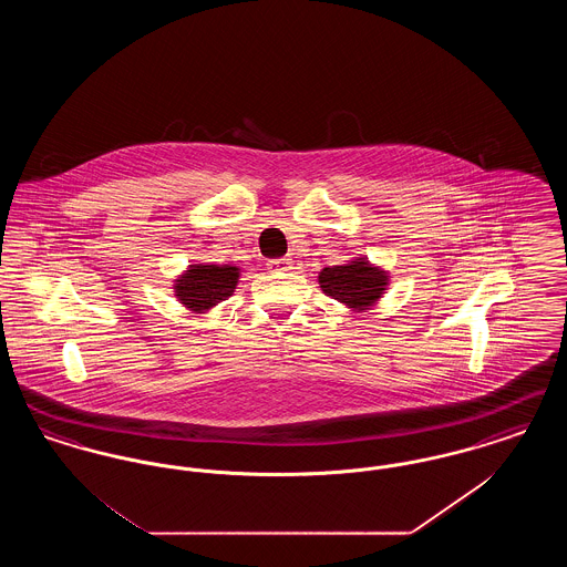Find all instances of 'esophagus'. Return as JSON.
I'll return each instance as SVG.
<instances>
[{
  "mask_svg": "<svg viewBox=\"0 0 567 567\" xmlns=\"http://www.w3.org/2000/svg\"><path fill=\"white\" fill-rule=\"evenodd\" d=\"M293 268V261L289 257H282V259H274L268 264V270L271 271H287Z\"/></svg>",
  "mask_w": 567,
  "mask_h": 567,
  "instance_id": "obj_1",
  "label": "esophagus"
}]
</instances>
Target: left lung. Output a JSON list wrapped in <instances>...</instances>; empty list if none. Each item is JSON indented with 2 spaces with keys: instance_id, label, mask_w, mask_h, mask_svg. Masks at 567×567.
Listing matches in <instances>:
<instances>
[{
  "instance_id": "8db88e82",
  "label": "left lung",
  "mask_w": 567,
  "mask_h": 567,
  "mask_svg": "<svg viewBox=\"0 0 567 567\" xmlns=\"http://www.w3.org/2000/svg\"><path fill=\"white\" fill-rule=\"evenodd\" d=\"M319 285L324 296L333 297L351 312H368L386 293L391 276L368 257H354L342 266L319 271Z\"/></svg>"
}]
</instances>
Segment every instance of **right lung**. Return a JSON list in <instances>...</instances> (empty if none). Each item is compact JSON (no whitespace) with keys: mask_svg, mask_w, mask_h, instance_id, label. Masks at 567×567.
Masks as SVG:
<instances>
[{"mask_svg":"<svg viewBox=\"0 0 567 567\" xmlns=\"http://www.w3.org/2000/svg\"><path fill=\"white\" fill-rule=\"evenodd\" d=\"M243 268L234 264H190L174 278V297L193 315H206L234 296Z\"/></svg>","mask_w":567,"mask_h":567,"instance_id":"1","label":"right lung"}]
</instances>
